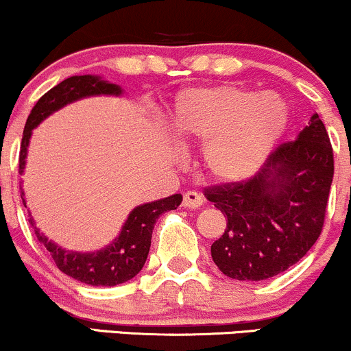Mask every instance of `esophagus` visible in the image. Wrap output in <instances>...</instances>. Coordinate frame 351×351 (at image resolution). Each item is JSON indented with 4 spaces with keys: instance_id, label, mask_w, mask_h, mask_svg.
Instances as JSON below:
<instances>
[{
    "instance_id": "esophagus-1",
    "label": "esophagus",
    "mask_w": 351,
    "mask_h": 351,
    "mask_svg": "<svg viewBox=\"0 0 351 351\" xmlns=\"http://www.w3.org/2000/svg\"><path fill=\"white\" fill-rule=\"evenodd\" d=\"M202 204H204V197H202L199 192L189 191V192L184 193L182 207H185V208H199Z\"/></svg>"
}]
</instances>
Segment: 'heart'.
<instances>
[{
  "mask_svg": "<svg viewBox=\"0 0 351 351\" xmlns=\"http://www.w3.org/2000/svg\"><path fill=\"white\" fill-rule=\"evenodd\" d=\"M287 121L289 111L279 95L218 85L180 93L171 131L185 141H207V171L218 180L237 182L261 169Z\"/></svg>",
  "mask_w": 351,
  "mask_h": 351,
  "instance_id": "obj_1",
  "label": "heart"
}]
</instances>
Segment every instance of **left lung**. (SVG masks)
Returning <instances> with one entry per match:
<instances>
[{
	"label": "left lung",
	"mask_w": 351,
	"mask_h": 351,
	"mask_svg": "<svg viewBox=\"0 0 351 351\" xmlns=\"http://www.w3.org/2000/svg\"><path fill=\"white\" fill-rule=\"evenodd\" d=\"M333 149L319 114L298 139L279 144L253 177L205 189L226 217L213 263L238 281H265L306 256L322 233Z\"/></svg>",
	"instance_id": "1"
}]
</instances>
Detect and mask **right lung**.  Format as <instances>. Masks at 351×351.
Here are the masks:
<instances>
[{"instance_id": "right-lung-1", "label": "right lung", "mask_w": 351, "mask_h": 351, "mask_svg": "<svg viewBox=\"0 0 351 351\" xmlns=\"http://www.w3.org/2000/svg\"><path fill=\"white\" fill-rule=\"evenodd\" d=\"M93 95H121V88L117 84H108L101 80L100 77L95 75H73L65 78L59 85L49 90L37 100L31 114L27 117L26 126L23 131V141H21L19 151V174L24 172L26 166V156L29 139H31L32 130L52 114L53 111L60 110L62 106L69 103L80 100L85 97H93ZM21 199H23L24 207V191L21 187ZM182 202V195L166 197L149 204H143L136 207L130 213L128 220L123 225L121 233L114 238L111 245L106 246L95 253H78V251H67L60 248L59 245L47 240L39 230L36 228L34 220L29 213V223L34 228V233L45 250L51 253V256L64 274L77 281L88 284V286H118L130 279H133L139 271L143 269L144 263L147 259V253L151 248L152 230H154L156 220L169 210H176Z\"/></svg>"}]
</instances>
